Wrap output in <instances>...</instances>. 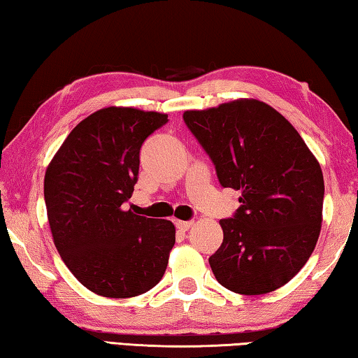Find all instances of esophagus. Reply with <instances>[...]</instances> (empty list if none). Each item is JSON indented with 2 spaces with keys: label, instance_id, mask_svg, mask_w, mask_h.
I'll use <instances>...</instances> for the list:
<instances>
[{
  "label": "esophagus",
  "instance_id": "1",
  "mask_svg": "<svg viewBox=\"0 0 358 358\" xmlns=\"http://www.w3.org/2000/svg\"><path fill=\"white\" fill-rule=\"evenodd\" d=\"M192 221H181V220H177L175 221V226H177L178 230H181V232H186V230H189L192 227Z\"/></svg>",
  "mask_w": 358,
  "mask_h": 358
}]
</instances>
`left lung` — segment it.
Listing matches in <instances>:
<instances>
[{
    "instance_id": "1",
    "label": "left lung",
    "mask_w": 358,
    "mask_h": 358,
    "mask_svg": "<svg viewBox=\"0 0 358 358\" xmlns=\"http://www.w3.org/2000/svg\"><path fill=\"white\" fill-rule=\"evenodd\" d=\"M185 123L241 207L221 220L222 243L208 259L217 282L260 295L299 273L322 226L324 175L301 136L273 107L241 98L186 110Z\"/></svg>"
}]
</instances>
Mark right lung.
Listing matches in <instances>:
<instances>
[{
	"label": "right lung",
	"instance_id": "1",
	"mask_svg": "<svg viewBox=\"0 0 358 358\" xmlns=\"http://www.w3.org/2000/svg\"><path fill=\"white\" fill-rule=\"evenodd\" d=\"M167 113L104 107L58 148L44 178L50 232L63 262L92 292L129 299L155 287L167 268L175 226L124 210L145 138Z\"/></svg>",
	"mask_w": 358,
	"mask_h": 358
}]
</instances>
